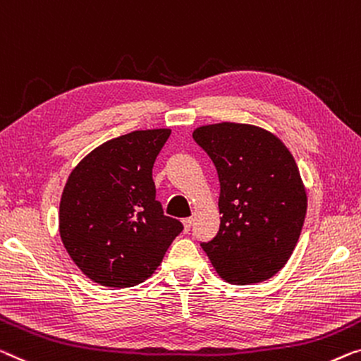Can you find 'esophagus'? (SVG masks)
<instances>
[{"label": "esophagus", "mask_w": 361, "mask_h": 361, "mask_svg": "<svg viewBox=\"0 0 361 361\" xmlns=\"http://www.w3.org/2000/svg\"><path fill=\"white\" fill-rule=\"evenodd\" d=\"M183 225H185V232H190V228H191V225H192V219L191 217L183 219Z\"/></svg>", "instance_id": "34e87169"}]
</instances>
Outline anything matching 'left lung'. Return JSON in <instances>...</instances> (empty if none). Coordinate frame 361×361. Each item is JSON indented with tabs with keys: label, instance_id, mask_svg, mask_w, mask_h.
<instances>
[{
	"label": "left lung",
	"instance_id": "1",
	"mask_svg": "<svg viewBox=\"0 0 361 361\" xmlns=\"http://www.w3.org/2000/svg\"><path fill=\"white\" fill-rule=\"evenodd\" d=\"M192 139L211 157L220 181V227L201 248L224 281H267L287 264L306 215L292 154L274 134L238 123L197 128Z\"/></svg>",
	"mask_w": 361,
	"mask_h": 361
}]
</instances>
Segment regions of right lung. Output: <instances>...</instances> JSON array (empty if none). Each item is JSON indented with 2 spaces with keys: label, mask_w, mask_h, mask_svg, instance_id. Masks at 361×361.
<instances>
[{
  "label": "right lung",
  "mask_w": 361,
  "mask_h": 361,
  "mask_svg": "<svg viewBox=\"0 0 361 361\" xmlns=\"http://www.w3.org/2000/svg\"><path fill=\"white\" fill-rule=\"evenodd\" d=\"M170 129L133 131L102 144L71 171L60 235L76 266L105 287L146 281L183 232L155 199L152 169Z\"/></svg>",
  "instance_id": "obj_1"
}]
</instances>
